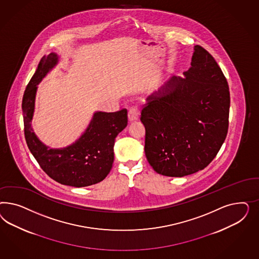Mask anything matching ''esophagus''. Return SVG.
<instances>
[{"mask_svg": "<svg viewBox=\"0 0 259 259\" xmlns=\"http://www.w3.org/2000/svg\"><path fill=\"white\" fill-rule=\"evenodd\" d=\"M128 118L130 121H133L136 120L138 118H140V108L138 105H134L128 112Z\"/></svg>", "mask_w": 259, "mask_h": 259, "instance_id": "1", "label": "esophagus"}]
</instances>
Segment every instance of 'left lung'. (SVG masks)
Wrapping results in <instances>:
<instances>
[{"label":"left lung","instance_id":"8db88e82","mask_svg":"<svg viewBox=\"0 0 259 259\" xmlns=\"http://www.w3.org/2000/svg\"><path fill=\"white\" fill-rule=\"evenodd\" d=\"M230 91L215 60L195 47L184 77H172L141 110L145 156L162 176L203 170L218 155L229 127Z\"/></svg>","mask_w":259,"mask_h":259}]
</instances>
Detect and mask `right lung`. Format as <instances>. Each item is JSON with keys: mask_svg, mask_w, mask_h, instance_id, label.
I'll list each match as a JSON object with an SVG mask.
<instances>
[{"mask_svg": "<svg viewBox=\"0 0 259 259\" xmlns=\"http://www.w3.org/2000/svg\"><path fill=\"white\" fill-rule=\"evenodd\" d=\"M58 62L51 53L40 59L38 68L25 88L23 97L24 138L40 168L52 180L73 187H85L103 181L114 162L115 139L128 122L127 109L113 113L97 112L78 141L63 149H48L31 128L37 84Z\"/></svg>", "mask_w": 259, "mask_h": 259, "instance_id": "1", "label": "right lung"}]
</instances>
